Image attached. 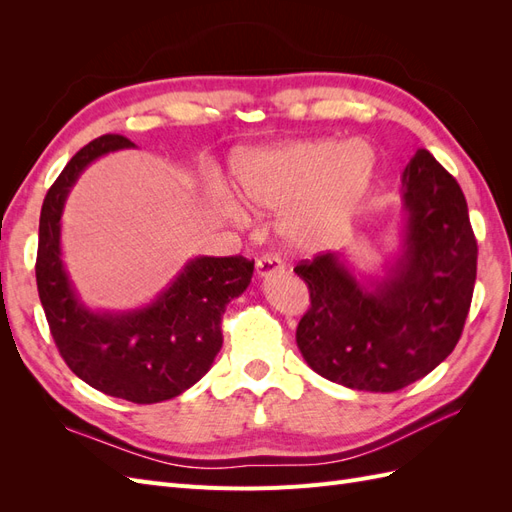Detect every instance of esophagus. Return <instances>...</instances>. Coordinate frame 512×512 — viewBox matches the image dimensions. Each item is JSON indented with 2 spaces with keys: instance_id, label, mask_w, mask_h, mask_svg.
<instances>
[{
  "instance_id": "1",
  "label": "esophagus",
  "mask_w": 512,
  "mask_h": 512,
  "mask_svg": "<svg viewBox=\"0 0 512 512\" xmlns=\"http://www.w3.org/2000/svg\"><path fill=\"white\" fill-rule=\"evenodd\" d=\"M282 271H284V262L277 256H262L256 262V275L260 280H265V277H271V275H280Z\"/></svg>"
}]
</instances>
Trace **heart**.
<instances>
[{
    "instance_id": "obj_1",
    "label": "heart",
    "mask_w": 512,
    "mask_h": 512,
    "mask_svg": "<svg viewBox=\"0 0 512 512\" xmlns=\"http://www.w3.org/2000/svg\"><path fill=\"white\" fill-rule=\"evenodd\" d=\"M378 168V149L367 138H301L237 153L230 175L245 213H284L277 235L288 250L320 254L350 235Z\"/></svg>"
}]
</instances>
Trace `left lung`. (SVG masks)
Returning <instances> with one entry per match:
<instances>
[{"instance_id": "obj_1", "label": "left lung", "mask_w": 512, "mask_h": 512, "mask_svg": "<svg viewBox=\"0 0 512 512\" xmlns=\"http://www.w3.org/2000/svg\"><path fill=\"white\" fill-rule=\"evenodd\" d=\"M399 196V247L382 275L354 271L344 252L294 269L312 299L297 327L305 363L356 391L425 378L455 350L472 303L478 247L459 183L418 149Z\"/></svg>"}]
</instances>
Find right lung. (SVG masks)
Returning a JSON list of instances; mask_svg holds the SVG:
<instances>
[{"label": "right lung", "mask_w": 512, "mask_h": 512, "mask_svg": "<svg viewBox=\"0 0 512 512\" xmlns=\"http://www.w3.org/2000/svg\"><path fill=\"white\" fill-rule=\"evenodd\" d=\"M134 147L119 134H104L61 170L42 203L36 282L51 335L74 374L104 395L158 404L188 391L211 369L224 342V309L250 286L254 262L196 256L147 305L89 307L64 265L61 215L91 162Z\"/></svg>", "instance_id": "obj_1"}]
</instances>
